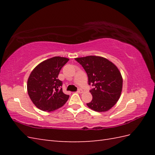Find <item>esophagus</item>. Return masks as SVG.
Returning <instances> with one entry per match:
<instances>
[{
  "label": "esophagus",
  "mask_w": 155,
  "mask_h": 155,
  "mask_svg": "<svg viewBox=\"0 0 155 155\" xmlns=\"http://www.w3.org/2000/svg\"><path fill=\"white\" fill-rule=\"evenodd\" d=\"M77 92L78 93H83V90H82L81 88H79V89L77 91Z\"/></svg>",
  "instance_id": "esophagus-1"
}]
</instances>
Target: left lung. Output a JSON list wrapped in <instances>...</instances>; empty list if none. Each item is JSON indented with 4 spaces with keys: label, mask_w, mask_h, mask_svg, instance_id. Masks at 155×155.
Wrapping results in <instances>:
<instances>
[{
    "label": "left lung",
    "mask_w": 155,
    "mask_h": 155,
    "mask_svg": "<svg viewBox=\"0 0 155 155\" xmlns=\"http://www.w3.org/2000/svg\"><path fill=\"white\" fill-rule=\"evenodd\" d=\"M75 60L86 71L88 84L94 87L90 91L93 100L87 106L97 112L110 109L119 99L123 88V77L117 66L98 56H87Z\"/></svg>",
    "instance_id": "8db88e82"
}]
</instances>
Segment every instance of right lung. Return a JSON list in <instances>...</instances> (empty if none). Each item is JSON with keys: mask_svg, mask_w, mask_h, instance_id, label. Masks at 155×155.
<instances>
[{"mask_svg": "<svg viewBox=\"0 0 155 155\" xmlns=\"http://www.w3.org/2000/svg\"><path fill=\"white\" fill-rule=\"evenodd\" d=\"M68 61L65 57H52L41 62L31 72L27 81L28 94L40 110L54 111L68 101L69 96L62 92V82L58 76Z\"/></svg>", "mask_w": 155, "mask_h": 155, "instance_id": "obj_1", "label": "right lung"}]
</instances>
